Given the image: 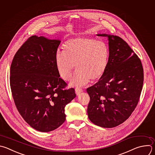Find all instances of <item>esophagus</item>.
Segmentation results:
<instances>
[{"label": "esophagus", "mask_w": 155, "mask_h": 155, "mask_svg": "<svg viewBox=\"0 0 155 155\" xmlns=\"http://www.w3.org/2000/svg\"><path fill=\"white\" fill-rule=\"evenodd\" d=\"M82 91H82V89H81V88H80V87H77L75 88V93H76L77 95H80V94Z\"/></svg>", "instance_id": "obj_1"}]
</instances>
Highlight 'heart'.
Instances as JSON below:
<instances>
[{"label": "heart", "mask_w": 155, "mask_h": 155, "mask_svg": "<svg viewBox=\"0 0 155 155\" xmlns=\"http://www.w3.org/2000/svg\"><path fill=\"white\" fill-rule=\"evenodd\" d=\"M109 56L108 46L104 42L90 37H78L66 41L64 50L57 51L55 64L64 80L71 78L75 64L77 70L71 84L82 86L104 75Z\"/></svg>", "instance_id": "1"}]
</instances>
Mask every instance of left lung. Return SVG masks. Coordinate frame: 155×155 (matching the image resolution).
Listing matches in <instances>:
<instances>
[{
    "instance_id": "obj_1",
    "label": "left lung",
    "mask_w": 155,
    "mask_h": 155,
    "mask_svg": "<svg viewBox=\"0 0 155 155\" xmlns=\"http://www.w3.org/2000/svg\"><path fill=\"white\" fill-rule=\"evenodd\" d=\"M110 56L107 70L98 81L87 88L89 120L103 128L124 122L136 108L143 82L140 59L121 38L107 34Z\"/></svg>"
}]
</instances>
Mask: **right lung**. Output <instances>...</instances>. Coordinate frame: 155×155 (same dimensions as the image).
<instances>
[{"instance_id": "add662e5", "label": "right lung", "mask_w": 155, "mask_h": 155, "mask_svg": "<svg viewBox=\"0 0 155 155\" xmlns=\"http://www.w3.org/2000/svg\"><path fill=\"white\" fill-rule=\"evenodd\" d=\"M61 41L36 35L16 53L10 68V87L15 105L24 120L41 132L53 131L66 120L64 108L75 97L64 89L55 55Z\"/></svg>"}]
</instances>
